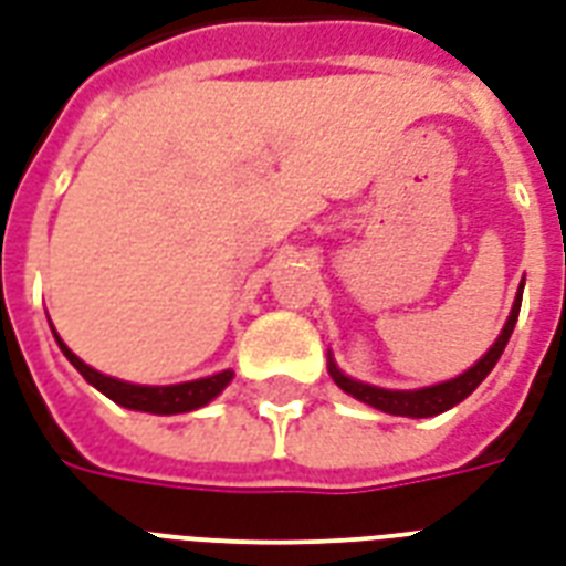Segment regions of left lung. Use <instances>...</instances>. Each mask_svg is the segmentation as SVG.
<instances>
[{
  "instance_id": "8db88e82",
  "label": "left lung",
  "mask_w": 566,
  "mask_h": 566,
  "mask_svg": "<svg viewBox=\"0 0 566 566\" xmlns=\"http://www.w3.org/2000/svg\"><path fill=\"white\" fill-rule=\"evenodd\" d=\"M522 287L525 282L518 284V294L513 300V308L506 315V324L501 329V336L495 338V345L485 350L483 357L476 359L474 366L464 368L462 375H455L450 380H441V384H432V387L420 389H387L375 387V384H363V380H354L350 375H345L342 368L336 366L333 354H326V368H329V378L336 380L338 389H345L347 396L366 401L371 408H378L384 413H392V417H413V420H422V417H438V413L450 411L459 401L468 399L480 384L485 380V375L495 368V363L504 354L506 342L513 336V326L518 321V308H522Z\"/></svg>"
}]
</instances>
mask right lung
I'll return each instance as SVG.
<instances>
[{
  "label": "right lung",
  "mask_w": 566,
  "mask_h": 566,
  "mask_svg": "<svg viewBox=\"0 0 566 566\" xmlns=\"http://www.w3.org/2000/svg\"><path fill=\"white\" fill-rule=\"evenodd\" d=\"M50 321V317H48ZM53 329V326H50ZM53 338L60 350L69 357V363L77 371H81L86 384L104 392L107 399L123 405L128 411H144V413H158V417H170V413H188L198 411L203 405L221 396V389L228 387L233 380V368H224V371H216V375H207V378L198 380H182V384H167V387H146V384H132V380L111 378V375H102L98 368L86 366L74 350H71L65 342L60 338V333L53 329Z\"/></svg>",
  "instance_id": "right-lung-1"
}]
</instances>
